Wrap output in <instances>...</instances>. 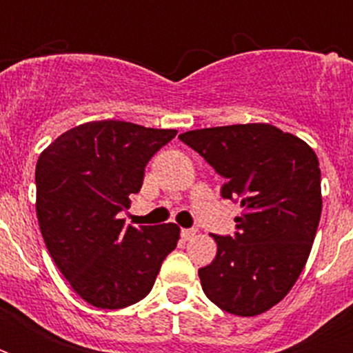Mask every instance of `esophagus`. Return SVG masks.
I'll use <instances>...</instances> for the list:
<instances>
[{"label":"esophagus","mask_w":353,"mask_h":353,"mask_svg":"<svg viewBox=\"0 0 353 353\" xmlns=\"http://www.w3.org/2000/svg\"><path fill=\"white\" fill-rule=\"evenodd\" d=\"M196 234H198V229H183L181 231V238L183 240H192V238H196Z\"/></svg>","instance_id":"1"}]
</instances>
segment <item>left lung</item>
I'll list each match as a JSON object with an SVG mask.
<instances>
[{
    "mask_svg": "<svg viewBox=\"0 0 353 353\" xmlns=\"http://www.w3.org/2000/svg\"><path fill=\"white\" fill-rule=\"evenodd\" d=\"M225 183L221 196L240 201L234 236H216L201 288L223 312L254 317L284 299L301 276L317 232L323 196L315 152L271 124L203 128L179 135Z\"/></svg>",
    "mask_w": 353,
    "mask_h": 353,
    "instance_id": "1",
    "label": "left lung"
}]
</instances>
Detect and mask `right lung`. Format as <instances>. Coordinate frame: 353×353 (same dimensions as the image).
Listing matches in <instances>:
<instances>
[{"mask_svg": "<svg viewBox=\"0 0 353 353\" xmlns=\"http://www.w3.org/2000/svg\"><path fill=\"white\" fill-rule=\"evenodd\" d=\"M176 133L124 121L84 122L38 157L41 236L60 273L91 306L121 310L143 301L176 249V223L132 227L119 218L143 187L144 166Z\"/></svg>", "mask_w": 353, "mask_h": 353, "instance_id": "obj_1", "label": "right lung"}]
</instances>
